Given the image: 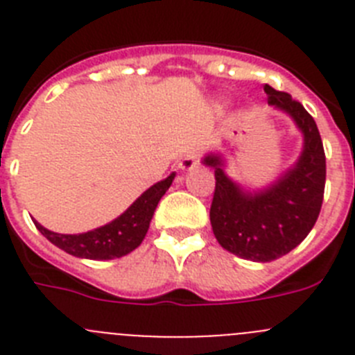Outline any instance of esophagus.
<instances>
[{
    "label": "esophagus",
    "mask_w": 355,
    "mask_h": 355,
    "mask_svg": "<svg viewBox=\"0 0 355 355\" xmlns=\"http://www.w3.org/2000/svg\"><path fill=\"white\" fill-rule=\"evenodd\" d=\"M199 162H200L199 153H188V155L180 162V168L181 171H192L193 167L199 165Z\"/></svg>",
    "instance_id": "1"
}]
</instances>
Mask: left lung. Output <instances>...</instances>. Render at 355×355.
I'll return each instance as SVG.
<instances>
[{
	"mask_svg": "<svg viewBox=\"0 0 355 355\" xmlns=\"http://www.w3.org/2000/svg\"><path fill=\"white\" fill-rule=\"evenodd\" d=\"M268 103L293 117L304 133L297 165L263 192L245 193L220 168L218 156H206L215 168L209 220L216 241L238 258L268 263L281 258L309 234L322 209L325 190V150L316 122L288 92L265 85Z\"/></svg>",
	"mask_w": 355,
	"mask_h": 355,
	"instance_id": "left-lung-1",
	"label": "left lung"
}]
</instances>
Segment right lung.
I'll use <instances>...</instances> for the list:
<instances>
[{
	"instance_id": "1",
	"label": "right lung",
	"mask_w": 355,
	"mask_h": 355,
	"mask_svg": "<svg viewBox=\"0 0 355 355\" xmlns=\"http://www.w3.org/2000/svg\"><path fill=\"white\" fill-rule=\"evenodd\" d=\"M174 175L175 174L172 172L168 178L153 184L121 216L103 227L89 231V233L58 234L42 227L39 222H35V227L51 241L53 245L76 256V258L97 259V261L122 258L142 243L147 229H149L153 213H155L159 199L165 196V192L172 184Z\"/></svg>"
}]
</instances>
